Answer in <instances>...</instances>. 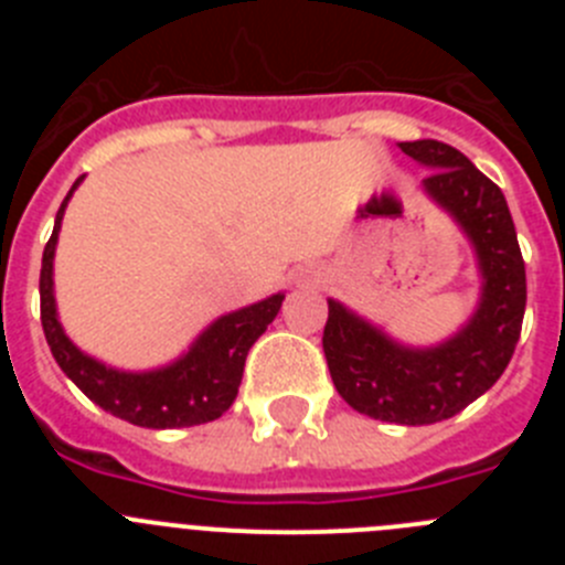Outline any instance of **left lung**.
Returning <instances> with one entry per match:
<instances>
[{
    "label": "left lung",
    "instance_id": "obj_1",
    "mask_svg": "<svg viewBox=\"0 0 565 565\" xmlns=\"http://www.w3.org/2000/svg\"><path fill=\"white\" fill-rule=\"evenodd\" d=\"M398 147L433 169L422 181L424 192L450 212L476 248L481 271L478 308L467 326L441 344L411 348L328 299L322 348L339 396L353 411L418 427L461 413L507 371L526 311V268L507 198L467 154L433 138Z\"/></svg>",
    "mask_w": 565,
    "mask_h": 565
}]
</instances>
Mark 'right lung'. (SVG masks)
<instances>
[{
    "instance_id": "1",
    "label": "right lung",
    "mask_w": 565,
    "mask_h": 565,
    "mask_svg": "<svg viewBox=\"0 0 565 565\" xmlns=\"http://www.w3.org/2000/svg\"><path fill=\"white\" fill-rule=\"evenodd\" d=\"M82 181L84 174L64 198L56 214V226H53L42 254L39 294H42V328L50 353L64 371V376L76 384L89 402H96L102 411L129 424L152 427V430H172V427H194V424L221 418L237 398L248 348L271 326L286 294H271L254 306L214 319L212 326L194 339L192 348L172 364L143 373L107 367L70 342L58 322L56 297H53V257H56L58 228H62L67 201Z\"/></svg>"
}]
</instances>
